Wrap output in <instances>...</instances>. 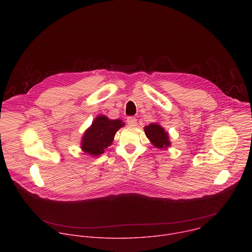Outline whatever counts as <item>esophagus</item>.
Returning a JSON list of instances; mask_svg holds the SVG:
<instances>
[{
	"instance_id": "esophagus-1",
	"label": "esophagus",
	"mask_w": 252,
	"mask_h": 252,
	"mask_svg": "<svg viewBox=\"0 0 252 252\" xmlns=\"http://www.w3.org/2000/svg\"><path fill=\"white\" fill-rule=\"evenodd\" d=\"M126 122H127V125L129 126H135L136 124H137V120L134 117H128Z\"/></svg>"
}]
</instances>
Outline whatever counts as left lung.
I'll return each mask as SVG.
<instances>
[{
    "instance_id": "1",
    "label": "left lung",
    "mask_w": 252,
    "mask_h": 252,
    "mask_svg": "<svg viewBox=\"0 0 252 252\" xmlns=\"http://www.w3.org/2000/svg\"><path fill=\"white\" fill-rule=\"evenodd\" d=\"M145 133L156 148L166 149L170 147L168 133L158 124L155 123L145 126Z\"/></svg>"
}]
</instances>
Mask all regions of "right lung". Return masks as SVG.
Instances as JSON below:
<instances>
[{
  "instance_id": "1",
  "label": "right lung",
  "mask_w": 252,
  "mask_h": 252,
  "mask_svg": "<svg viewBox=\"0 0 252 252\" xmlns=\"http://www.w3.org/2000/svg\"><path fill=\"white\" fill-rule=\"evenodd\" d=\"M124 126L125 124L121 120H110L101 115L97 116L85 131L81 149L94 157L103 154L104 150L113 143L116 132Z\"/></svg>"
}]
</instances>
